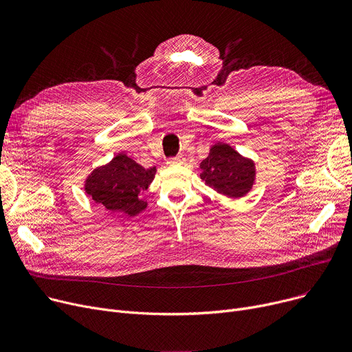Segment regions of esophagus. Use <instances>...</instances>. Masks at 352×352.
<instances>
[{
	"label": "esophagus",
	"instance_id": "esophagus-1",
	"mask_svg": "<svg viewBox=\"0 0 352 352\" xmlns=\"http://www.w3.org/2000/svg\"><path fill=\"white\" fill-rule=\"evenodd\" d=\"M184 161H186V158H184V155H182V154H179V155H177V157H174V158H171V160L168 161V164H182Z\"/></svg>",
	"mask_w": 352,
	"mask_h": 352
}]
</instances>
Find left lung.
I'll return each mask as SVG.
<instances>
[{
    "instance_id": "1",
    "label": "left lung",
    "mask_w": 352,
    "mask_h": 352,
    "mask_svg": "<svg viewBox=\"0 0 352 352\" xmlns=\"http://www.w3.org/2000/svg\"><path fill=\"white\" fill-rule=\"evenodd\" d=\"M199 168L202 171L201 178L207 186L226 197H244L254 184V162L223 142L211 148Z\"/></svg>"
}]
</instances>
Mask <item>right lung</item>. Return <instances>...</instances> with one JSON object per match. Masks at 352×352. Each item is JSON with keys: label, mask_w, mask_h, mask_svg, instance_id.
Segmentation results:
<instances>
[{"label": "right lung", "mask_w": 352, "mask_h": 352, "mask_svg": "<svg viewBox=\"0 0 352 352\" xmlns=\"http://www.w3.org/2000/svg\"><path fill=\"white\" fill-rule=\"evenodd\" d=\"M154 175L155 166L145 170L134 160L120 154L109 164L91 173L85 182V191L97 204L109 211L137 215L146 207L141 195L154 179Z\"/></svg>", "instance_id": "obj_1"}]
</instances>
